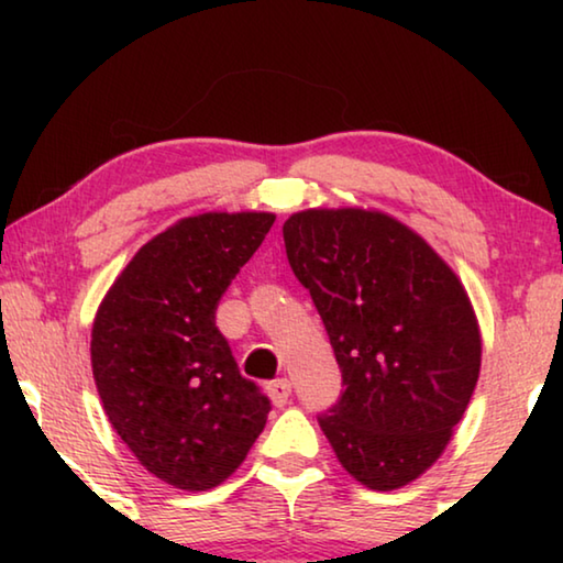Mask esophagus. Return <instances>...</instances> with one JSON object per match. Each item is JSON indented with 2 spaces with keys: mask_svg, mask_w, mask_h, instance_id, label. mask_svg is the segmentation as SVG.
<instances>
[{
  "mask_svg": "<svg viewBox=\"0 0 563 563\" xmlns=\"http://www.w3.org/2000/svg\"><path fill=\"white\" fill-rule=\"evenodd\" d=\"M268 395H271L275 407H285V405H288L290 395H292V387H290V383L285 377L273 379V383L268 385Z\"/></svg>",
  "mask_w": 563,
  "mask_h": 563,
  "instance_id": "1",
  "label": "esophagus"
}]
</instances>
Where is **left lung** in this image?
Listing matches in <instances>:
<instances>
[{
  "instance_id": "obj_1",
  "label": "left lung",
  "mask_w": 563,
  "mask_h": 563,
  "mask_svg": "<svg viewBox=\"0 0 563 563\" xmlns=\"http://www.w3.org/2000/svg\"><path fill=\"white\" fill-rule=\"evenodd\" d=\"M283 238L342 373L322 432L365 487H405L444 452L476 387L472 302L450 265L385 213L302 211Z\"/></svg>"
}]
</instances>
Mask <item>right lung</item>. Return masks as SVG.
Masks as SVG:
<instances>
[{"mask_svg":"<svg viewBox=\"0 0 563 563\" xmlns=\"http://www.w3.org/2000/svg\"><path fill=\"white\" fill-rule=\"evenodd\" d=\"M273 221L184 218L133 255L93 320L91 365L109 422L151 474L178 489L228 479L268 419L271 399L241 375L216 310Z\"/></svg>","mask_w":563,"mask_h":563,"instance_id":"obj_1","label":"right lung"}]
</instances>
